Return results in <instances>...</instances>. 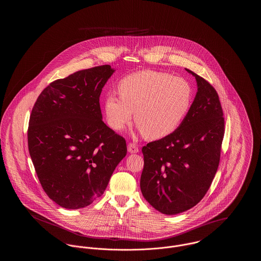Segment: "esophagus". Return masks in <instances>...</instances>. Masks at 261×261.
<instances>
[{
  "label": "esophagus",
  "mask_w": 261,
  "mask_h": 261,
  "mask_svg": "<svg viewBox=\"0 0 261 261\" xmlns=\"http://www.w3.org/2000/svg\"><path fill=\"white\" fill-rule=\"evenodd\" d=\"M127 149L130 153H137L139 151V148L135 143H129L127 145Z\"/></svg>",
  "instance_id": "esophagus-1"
}]
</instances>
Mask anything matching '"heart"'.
<instances>
[{
	"label": "heart",
	"instance_id": "1",
	"mask_svg": "<svg viewBox=\"0 0 261 261\" xmlns=\"http://www.w3.org/2000/svg\"><path fill=\"white\" fill-rule=\"evenodd\" d=\"M119 95L111 93L105 99L107 120L114 130L135 123L145 138L158 140L170 135L183 122L194 98L193 87L184 78L143 70L124 77Z\"/></svg>",
	"mask_w": 261,
	"mask_h": 261
}]
</instances>
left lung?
Instances as JSON below:
<instances>
[{
	"label": "left lung",
	"instance_id": "1",
	"mask_svg": "<svg viewBox=\"0 0 261 261\" xmlns=\"http://www.w3.org/2000/svg\"><path fill=\"white\" fill-rule=\"evenodd\" d=\"M198 92L185 119L168 136L143 147L140 187L156 211L174 215L198 204L217 171L224 137L223 111L211 84L190 69Z\"/></svg>",
	"mask_w": 261,
	"mask_h": 261
}]
</instances>
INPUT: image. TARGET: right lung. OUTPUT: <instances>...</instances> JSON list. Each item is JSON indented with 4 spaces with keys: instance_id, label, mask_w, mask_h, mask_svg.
I'll return each mask as SVG.
<instances>
[{
    "instance_id": "1",
    "label": "right lung",
    "mask_w": 261,
    "mask_h": 261,
    "mask_svg": "<svg viewBox=\"0 0 261 261\" xmlns=\"http://www.w3.org/2000/svg\"><path fill=\"white\" fill-rule=\"evenodd\" d=\"M111 65L51 82L32 109L28 149L45 193L62 207H86L99 198L127 153L123 137L103 123L99 96Z\"/></svg>"
}]
</instances>
